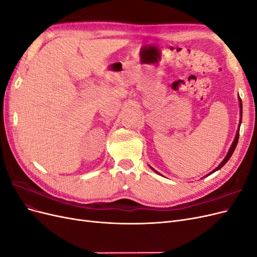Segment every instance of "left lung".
<instances>
[{
	"label": "left lung",
	"instance_id": "8db88e82",
	"mask_svg": "<svg viewBox=\"0 0 257 257\" xmlns=\"http://www.w3.org/2000/svg\"><path fill=\"white\" fill-rule=\"evenodd\" d=\"M240 99V114H241V116H242V103H241V98H239ZM241 120H242V119H240V124H241ZM238 139H239V128H238V132H237V134H236V137H235V141H234V143H232V145H231V147H230V149H229V151H228V153H227V155H226V157H225V159L223 160V162L221 163V164L219 165V166H217L214 170H213V172L212 173H214V172H216V170H219L220 168H222L225 164H226V162L230 159V157H231V154L232 153H234V151H235V149H236V146H237V144H238ZM152 168V167H151ZM153 169V168H152ZM154 170V169H153ZM154 172H155V170H154ZM211 173V174H212Z\"/></svg>",
	"mask_w": 257,
	"mask_h": 257
}]
</instances>
